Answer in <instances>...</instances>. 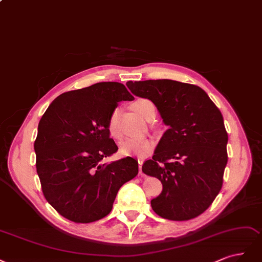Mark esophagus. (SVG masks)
I'll return each instance as SVG.
<instances>
[{"label":"esophagus","mask_w":262,"mask_h":262,"mask_svg":"<svg viewBox=\"0 0 262 262\" xmlns=\"http://www.w3.org/2000/svg\"><path fill=\"white\" fill-rule=\"evenodd\" d=\"M142 163H143V159H138V164H139V174H141V166H142Z\"/></svg>","instance_id":"esophagus-1"}]
</instances>
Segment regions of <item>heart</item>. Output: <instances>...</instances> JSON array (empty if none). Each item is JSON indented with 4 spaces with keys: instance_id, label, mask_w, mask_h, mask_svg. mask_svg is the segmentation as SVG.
<instances>
[{
    "instance_id": "b5f03b06",
    "label": "heart",
    "mask_w": 262,
    "mask_h": 262,
    "mask_svg": "<svg viewBox=\"0 0 262 262\" xmlns=\"http://www.w3.org/2000/svg\"><path fill=\"white\" fill-rule=\"evenodd\" d=\"M148 105H154L149 100L146 99H139L135 101L133 103L134 111L139 114L143 119L147 117V107ZM117 112H113L110 116L108 123H107V130L110 136L116 138L119 136V130H117ZM152 142L148 138L145 137H136V138H126L120 143V152L123 156H130V155H143L146 154L148 150H150Z\"/></svg>"
}]
</instances>
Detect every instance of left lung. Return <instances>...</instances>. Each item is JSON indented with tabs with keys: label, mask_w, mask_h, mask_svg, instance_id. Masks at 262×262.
<instances>
[{
	"label": "left lung",
	"mask_w": 262,
	"mask_h": 262,
	"mask_svg": "<svg viewBox=\"0 0 262 262\" xmlns=\"http://www.w3.org/2000/svg\"><path fill=\"white\" fill-rule=\"evenodd\" d=\"M135 96L152 101L168 129L142 172L161 181L151 200L161 217L186 221L212 204L223 184L227 133L220 110L200 87L170 79L128 81Z\"/></svg>",
	"instance_id": "obj_1"
}]
</instances>
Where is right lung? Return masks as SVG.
Returning <instances> with one entry per match:
<instances>
[{"instance_id": "right-lung-1", "label": "right lung", "mask_w": 262, "mask_h": 262, "mask_svg": "<svg viewBox=\"0 0 262 262\" xmlns=\"http://www.w3.org/2000/svg\"><path fill=\"white\" fill-rule=\"evenodd\" d=\"M134 97L123 83L98 82L67 91L42 115L35 141L42 192L58 213L76 223H90L111 212L117 191L138 174L127 157L111 163L117 151L107 123L121 101Z\"/></svg>"}]
</instances>
